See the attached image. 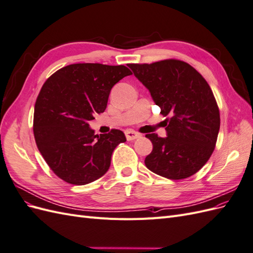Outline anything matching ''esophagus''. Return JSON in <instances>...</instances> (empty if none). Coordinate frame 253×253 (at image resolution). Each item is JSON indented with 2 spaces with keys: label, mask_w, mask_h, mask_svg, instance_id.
Returning <instances> with one entry per match:
<instances>
[{
  "label": "esophagus",
  "mask_w": 253,
  "mask_h": 253,
  "mask_svg": "<svg viewBox=\"0 0 253 253\" xmlns=\"http://www.w3.org/2000/svg\"><path fill=\"white\" fill-rule=\"evenodd\" d=\"M125 133H126V139L127 140H134L136 138H139V137L141 136L139 133L133 131V129H126Z\"/></svg>",
  "instance_id": "1"
}]
</instances>
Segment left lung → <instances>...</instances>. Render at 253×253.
<instances>
[{
    "mask_svg": "<svg viewBox=\"0 0 253 253\" xmlns=\"http://www.w3.org/2000/svg\"><path fill=\"white\" fill-rule=\"evenodd\" d=\"M127 66L149 89L160 114L170 116L167 137L145 135L153 144L145 166L168 179L190 177L208 162L219 131V111L209 84L195 68L179 60Z\"/></svg>",
    "mask_w": 253,
    "mask_h": 253,
    "instance_id": "left-lung-1",
    "label": "left lung"
}]
</instances>
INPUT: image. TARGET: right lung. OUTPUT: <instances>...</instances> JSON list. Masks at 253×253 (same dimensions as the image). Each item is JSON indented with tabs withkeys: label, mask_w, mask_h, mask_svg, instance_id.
<instances>
[{
	"label": "right lung",
	"mask_w": 253,
	"mask_h": 253,
	"mask_svg": "<svg viewBox=\"0 0 253 253\" xmlns=\"http://www.w3.org/2000/svg\"><path fill=\"white\" fill-rule=\"evenodd\" d=\"M129 75L125 65L77 63L45 81L35 104L34 135L58 177L82 186L108 172L113 151L126 136L120 129L95 135L88 122L105 111L112 87Z\"/></svg>",
	"instance_id": "right-lung-1"
}]
</instances>
